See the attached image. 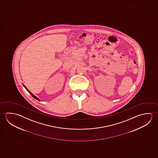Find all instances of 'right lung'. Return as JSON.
<instances>
[{"label":"right lung","instance_id":"1","mask_svg":"<svg viewBox=\"0 0 158 158\" xmlns=\"http://www.w3.org/2000/svg\"><path fill=\"white\" fill-rule=\"evenodd\" d=\"M23 86H24V87L25 88V89H27V91H28V92H29V94H31V96H32L35 99H37L38 101H40V99H39L37 97L35 96V95H34V94H32V93H31V92H30V91L29 90V89H28L25 87V86H24V85H23Z\"/></svg>","mask_w":158,"mask_h":158}]
</instances>
